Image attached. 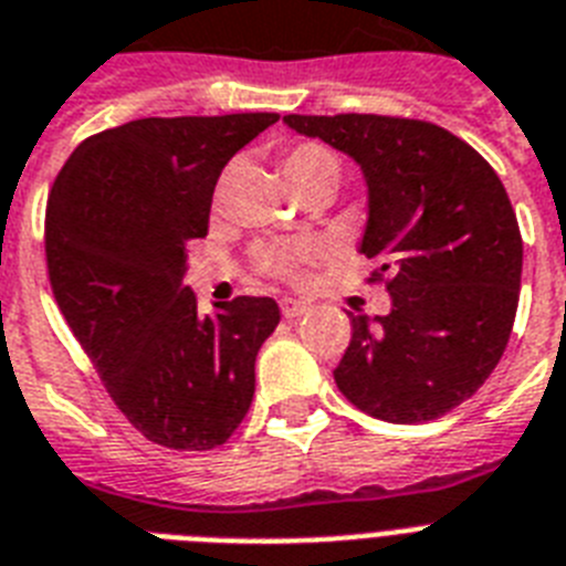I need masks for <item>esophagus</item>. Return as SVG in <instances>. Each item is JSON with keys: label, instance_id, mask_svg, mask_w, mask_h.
I'll return each mask as SVG.
<instances>
[{"label": "esophagus", "instance_id": "34e87169", "mask_svg": "<svg viewBox=\"0 0 566 566\" xmlns=\"http://www.w3.org/2000/svg\"><path fill=\"white\" fill-rule=\"evenodd\" d=\"M280 312H283V317L294 321V317H301V315H306V312H310V303L294 301V297H283V301H280Z\"/></svg>", "mask_w": 566, "mask_h": 566}]
</instances>
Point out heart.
Wrapping results in <instances>:
<instances>
[{"label":"heart","mask_w":566,"mask_h":566,"mask_svg":"<svg viewBox=\"0 0 566 566\" xmlns=\"http://www.w3.org/2000/svg\"><path fill=\"white\" fill-rule=\"evenodd\" d=\"M280 165H283V172H286L294 193L306 188V185H315V181H326V185L335 188L340 179L338 153L321 142L289 144L280 153ZM321 254H324V249L317 242H303V245H265V249L256 251V265L263 272L277 274V277L297 280L303 274V265L317 260Z\"/></svg>","instance_id":"obj_1"}]
</instances>
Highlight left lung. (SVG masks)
Wrapping results in <instances>:
<instances>
[{"label": "left lung", "mask_w": 566, "mask_h": 566, "mask_svg": "<svg viewBox=\"0 0 566 566\" xmlns=\"http://www.w3.org/2000/svg\"><path fill=\"white\" fill-rule=\"evenodd\" d=\"M361 167V254L390 292L387 315H349L335 385L394 424L446 417L501 361L521 294L524 240L506 188L478 149L428 120L286 115Z\"/></svg>", "instance_id": "obj_1"}]
</instances>
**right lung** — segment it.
Segmentation results:
<instances>
[{"label": "right lung", "instance_id": "obj_1", "mask_svg": "<svg viewBox=\"0 0 566 566\" xmlns=\"http://www.w3.org/2000/svg\"><path fill=\"white\" fill-rule=\"evenodd\" d=\"M277 112L142 118L77 144L45 208L49 280L74 338L149 442L208 451L254 399V361L280 324L272 297L199 315L188 245L208 233L222 167Z\"/></svg>", "mask_w": 566, "mask_h": 566}]
</instances>
